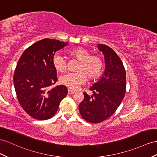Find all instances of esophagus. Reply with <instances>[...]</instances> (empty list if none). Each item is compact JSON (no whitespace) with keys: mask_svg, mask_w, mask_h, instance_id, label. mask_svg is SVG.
<instances>
[{"mask_svg":"<svg viewBox=\"0 0 157 157\" xmlns=\"http://www.w3.org/2000/svg\"><path fill=\"white\" fill-rule=\"evenodd\" d=\"M67 93H68V94H69V95H72V94H75V91H73V90H68Z\"/></svg>","mask_w":157,"mask_h":157,"instance_id":"obj_1","label":"esophagus"}]
</instances>
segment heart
Listing matches in <instances>:
<instances>
[{
    "label": "heart",
    "mask_w": 157,
    "mask_h": 157,
    "mask_svg": "<svg viewBox=\"0 0 157 157\" xmlns=\"http://www.w3.org/2000/svg\"><path fill=\"white\" fill-rule=\"evenodd\" d=\"M71 58L78 59L79 63L76 73H67L61 76L59 82L62 85L71 90H76L89 79H95L101 74L104 67L102 58L98 55H91L90 50L84 48H77L68 51ZM52 64L55 70L62 73L67 70V62L64 56L56 54L52 58Z\"/></svg>",
    "instance_id": "heart-1"
}]
</instances>
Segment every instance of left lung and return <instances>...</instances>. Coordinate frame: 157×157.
Segmentation results:
<instances>
[{
	"label": "left lung",
	"mask_w": 157,
	"mask_h": 157,
	"mask_svg": "<svg viewBox=\"0 0 157 157\" xmlns=\"http://www.w3.org/2000/svg\"><path fill=\"white\" fill-rule=\"evenodd\" d=\"M104 54L105 70L99 81L90 88L93 95L83 92L84 99L79 105L82 117L91 123H99L113 115L122 102L126 91V72L121 59L115 52L99 44Z\"/></svg>",
	"instance_id": "left-lung-1"
}]
</instances>
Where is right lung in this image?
I'll return each mask as SVG.
<instances>
[{
  "label": "right lung",
  "mask_w": 157,
  "mask_h": 157,
  "mask_svg": "<svg viewBox=\"0 0 157 157\" xmlns=\"http://www.w3.org/2000/svg\"><path fill=\"white\" fill-rule=\"evenodd\" d=\"M67 44L42 39L26 49L18 60L13 77L16 94L20 105L33 118H52L67 94V87L63 85L50 88L58 80L52 58L56 51Z\"/></svg>",
  "instance_id": "obj_1"
}]
</instances>
